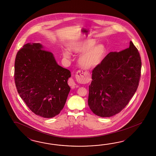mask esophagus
Returning a JSON list of instances; mask_svg holds the SVG:
<instances>
[{
    "label": "esophagus",
    "mask_w": 156,
    "mask_h": 156,
    "mask_svg": "<svg viewBox=\"0 0 156 156\" xmlns=\"http://www.w3.org/2000/svg\"><path fill=\"white\" fill-rule=\"evenodd\" d=\"M69 84L72 87H75V86L76 85V82L74 79L71 78L69 80Z\"/></svg>",
    "instance_id": "1"
}]
</instances>
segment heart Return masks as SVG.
Masks as SVG:
<instances>
[{"label":"heart","mask_w":156,"mask_h":156,"mask_svg":"<svg viewBox=\"0 0 156 156\" xmlns=\"http://www.w3.org/2000/svg\"><path fill=\"white\" fill-rule=\"evenodd\" d=\"M72 52L80 54L78 62L79 65L86 70L94 69L99 66L104 59L106 53L105 46L98 43L94 39H85L76 40L69 46ZM63 55L67 58L70 57V53L68 50L63 51Z\"/></svg>","instance_id":"1"}]
</instances>
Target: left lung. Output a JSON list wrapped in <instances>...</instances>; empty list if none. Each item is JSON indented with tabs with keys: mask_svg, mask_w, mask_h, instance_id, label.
I'll list each match as a JSON object with an SVG mask.
<instances>
[{
	"mask_svg": "<svg viewBox=\"0 0 156 156\" xmlns=\"http://www.w3.org/2000/svg\"><path fill=\"white\" fill-rule=\"evenodd\" d=\"M141 60L132 42L128 48L109 53L93 70L88 105L95 115L110 117L119 113L135 94Z\"/></svg>",
	"mask_w": 156,
	"mask_h": 156,
	"instance_id": "obj_1",
	"label": "left lung"
}]
</instances>
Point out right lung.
<instances>
[{
  "label": "right lung",
  "mask_w": 156,
  "mask_h": 156,
  "mask_svg": "<svg viewBox=\"0 0 156 156\" xmlns=\"http://www.w3.org/2000/svg\"><path fill=\"white\" fill-rule=\"evenodd\" d=\"M14 77L20 97L34 113L47 118L60 113L70 90L71 73L42 44L28 43L18 52Z\"/></svg>",
  "instance_id": "add662e5"
}]
</instances>
